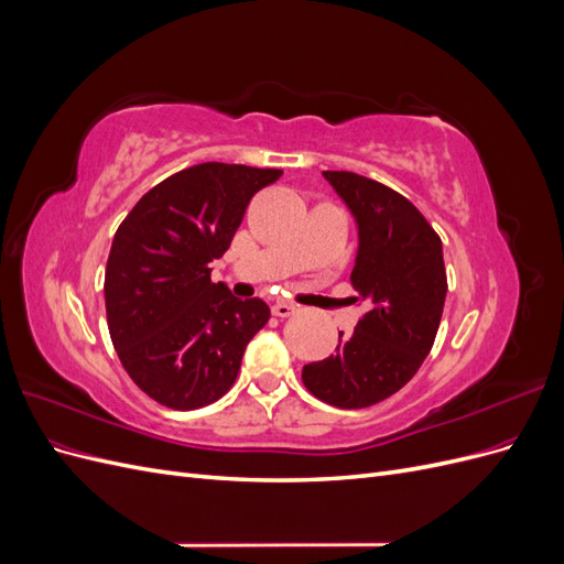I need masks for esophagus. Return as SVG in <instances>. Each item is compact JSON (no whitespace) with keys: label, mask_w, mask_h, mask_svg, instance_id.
<instances>
[{"label":"esophagus","mask_w":564,"mask_h":564,"mask_svg":"<svg viewBox=\"0 0 564 564\" xmlns=\"http://www.w3.org/2000/svg\"><path fill=\"white\" fill-rule=\"evenodd\" d=\"M294 313H296V305L294 303H289V301H275V303H272V315L289 317V315H294Z\"/></svg>","instance_id":"esophagus-1"}]
</instances>
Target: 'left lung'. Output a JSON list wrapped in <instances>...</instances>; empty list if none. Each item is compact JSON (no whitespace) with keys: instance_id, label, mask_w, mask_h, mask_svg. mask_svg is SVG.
Listing matches in <instances>:
<instances>
[{"instance_id":"8db88e82","label":"left lung","mask_w":564,"mask_h":564,"mask_svg":"<svg viewBox=\"0 0 564 564\" xmlns=\"http://www.w3.org/2000/svg\"><path fill=\"white\" fill-rule=\"evenodd\" d=\"M322 176L355 218L350 282L369 311L301 377L322 402L362 409L398 392L429 357L447 296L445 259L429 220L392 187L352 172Z\"/></svg>"}]
</instances>
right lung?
<instances>
[{"label":"right lung","mask_w":564,"mask_h":564,"mask_svg":"<svg viewBox=\"0 0 564 564\" xmlns=\"http://www.w3.org/2000/svg\"><path fill=\"white\" fill-rule=\"evenodd\" d=\"M280 169L204 162L164 178L117 228L106 268L112 346L133 383L164 406L226 395L270 308L212 282L251 197Z\"/></svg>","instance_id":"1"}]
</instances>
